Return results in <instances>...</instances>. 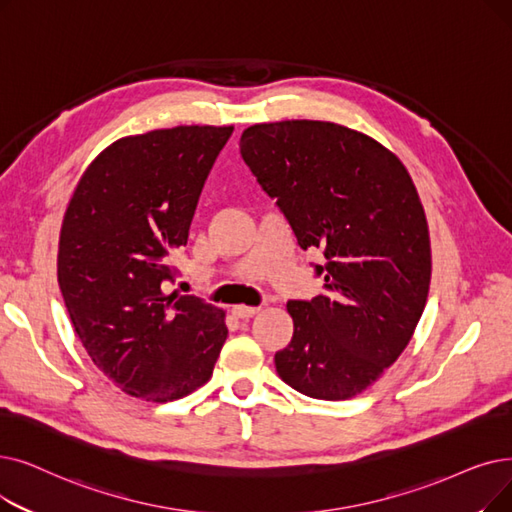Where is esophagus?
Returning a JSON list of instances; mask_svg holds the SVG:
<instances>
[{"instance_id": "34e87169", "label": "esophagus", "mask_w": 512, "mask_h": 512, "mask_svg": "<svg viewBox=\"0 0 512 512\" xmlns=\"http://www.w3.org/2000/svg\"><path fill=\"white\" fill-rule=\"evenodd\" d=\"M261 307H255V305H234L232 307V314L236 316V318H240V320H249V318H253L257 311H259Z\"/></svg>"}]
</instances>
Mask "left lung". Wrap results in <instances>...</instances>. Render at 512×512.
Listing matches in <instances>:
<instances>
[{"mask_svg":"<svg viewBox=\"0 0 512 512\" xmlns=\"http://www.w3.org/2000/svg\"><path fill=\"white\" fill-rule=\"evenodd\" d=\"M240 154L299 247L326 259V293L286 303L295 330L276 372L309 397H355L402 355L429 297L431 238L412 177L381 142L330 121L251 125Z\"/></svg>","mask_w":512,"mask_h":512,"instance_id":"8db88e82","label":"left lung"}]
</instances>
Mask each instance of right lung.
<instances>
[{"label": "right lung", "instance_id": "right-lung-1", "mask_svg": "<svg viewBox=\"0 0 512 512\" xmlns=\"http://www.w3.org/2000/svg\"><path fill=\"white\" fill-rule=\"evenodd\" d=\"M234 127L127 136L81 175L58 242V284L92 362L121 391L165 404L203 387L226 343V311L167 295L198 196Z\"/></svg>", "mask_w": 512, "mask_h": 512}]
</instances>
